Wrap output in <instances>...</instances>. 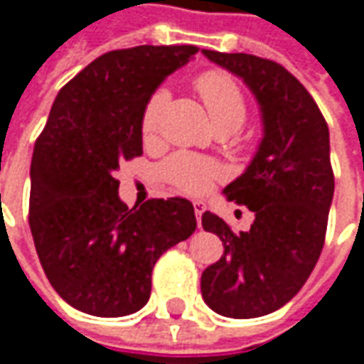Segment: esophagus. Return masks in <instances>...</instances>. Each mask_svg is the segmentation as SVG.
<instances>
[{"label":"esophagus","mask_w":364,"mask_h":364,"mask_svg":"<svg viewBox=\"0 0 364 364\" xmlns=\"http://www.w3.org/2000/svg\"><path fill=\"white\" fill-rule=\"evenodd\" d=\"M193 206H195V216H197L198 226H200V216H203V213L206 210V205L203 203V200H195V203H193Z\"/></svg>","instance_id":"1"}]
</instances>
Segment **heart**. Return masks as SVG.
<instances>
[{
	"label": "heart",
	"instance_id": "b5f03b06",
	"mask_svg": "<svg viewBox=\"0 0 364 364\" xmlns=\"http://www.w3.org/2000/svg\"><path fill=\"white\" fill-rule=\"evenodd\" d=\"M195 85H197L198 95L210 112L218 130L236 132L237 128L244 124L245 114H247L245 99L230 75L222 74V72H206V74L198 75ZM167 99H169L167 91L159 90L148 101L142 117L144 138H151L156 134L159 117L166 109ZM164 171L175 187H179L185 193H193V195H200L206 189H210V185L224 175L214 161L198 158L193 154L173 156L166 164Z\"/></svg>",
	"mask_w": 364,
	"mask_h": 364
}]
</instances>
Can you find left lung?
<instances>
[{
  "mask_svg": "<svg viewBox=\"0 0 364 364\" xmlns=\"http://www.w3.org/2000/svg\"><path fill=\"white\" fill-rule=\"evenodd\" d=\"M203 54L252 91L263 136L244 173L222 191L255 214L252 228L234 234L220 216L203 214V228L220 237L224 253L203 271L200 292L220 316L259 318L294 298L320 257L333 200L329 130L312 95L281 64L242 52Z\"/></svg>",
  "mask_w": 364,
  "mask_h": 364,
  "instance_id": "1",
  "label": "left lung"
}]
</instances>
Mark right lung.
I'll list each match as a JSON object with an SVG mask.
<instances>
[{"mask_svg":"<svg viewBox=\"0 0 364 364\" xmlns=\"http://www.w3.org/2000/svg\"><path fill=\"white\" fill-rule=\"evenodd\" d=\"M197 46H136L93 60L60 90L31 161L28 224L48 281L80 312L119 318L150 300L151 269L195 232L187 198L128 208L114 171L142 156L146 105Z\"/></svg>","mask_w":364,"mask_h":364,"instance_id":"1","label":"right lung"}]
</instances>
